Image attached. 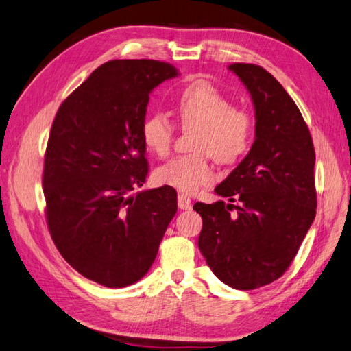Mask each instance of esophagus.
Here are the masks:
<instances>
[{"label": "esophagus", "mask_w": 351, "mask_h": 351, "mask_svg": "<svg viewBox=\"0 0 351 351\" xmlns=\"http://www.w3.org/2000/svg\"><path fill=\"white\" fill-rule=\"evenodd\" d=\"M178 206H179V209H182V210L191 209V200H190V197H186L185 194H179L178 195Z\"/></svg>", "instance_id": "obj_1"}]
</instances>
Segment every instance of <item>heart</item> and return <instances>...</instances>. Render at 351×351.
Returning a JSON list of instances; mask_svg holds the SVG:
<instances>
[{"label":"heart","mask_w":351,"mask_h":351,"mask_svg":"<svg viewBox=\"0 0 351 351\" xmlns=\"http://www.w3.org/2000/svg\"><path fill=\"white\" fill-rule=\"evenodd\" d=\"M176 118L184 128L197 127L190 156H178L156 169L160 185L193 194L214 179L210 157L233 165L250 151L254 138V119L247 110L232 108L230 100L208 82H194L178 97ZM175 124L165 113H152L142 127L143 142L151 152L166 157L172 148Z\"/></svg>","instance_id":"1"}]
</instances>
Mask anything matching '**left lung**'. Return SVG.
<instances>
[{
	"instance_id": "obj_1",
	"label": "left lung",
	"mask_w": 351,
	"mask_h": 351,
	"mask_svg": "<svg viewBox=\"0 0 351 351\" xmlns=\"http://www.w3.org/2000/svg\"><path fill=\"white\" fill-rule=\"evenodd\" d=\"M229 70L251 95L254 143L215 186L230 203L197 202L193 209L203 219L199 250L210 271L227 286L252 290L287 271L314 221L315 152L302 113L271 73L241 62Z\"/></svg>"
}]
</instances>
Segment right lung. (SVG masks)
Returning <instances> with one entry per match:
<instances>
[{
	"label": "right lung",
	"mask_w": 351,
	"mask_h": 351,
	"mask_svg": "<svg viewBox=\"0 0 351 351\" xmlns=\"http://www.w3.org/2000/svg\"><path fill=\"white\" fill-rule=\"evenodd\" d=\"M178 75L167 62L109 61L53 119L43 172L49 232L65 262L104 287L143 278L176 214L172 186L132 191L148 175L142 127L149 94Z\"/></svg>",
	"instance_id": "1"
}]
</instances>
